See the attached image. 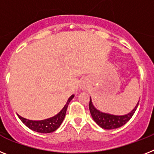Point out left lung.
I'll use <instances>...</instances> for the list:
<instances>
[{"mask_svg":"<svg viewBox=\"0 0 154 154\" xmlns=\"http://www.w3.org/2000/svg\"><path fill=\"white\" fill-rule=\"evenodd\" d=\"M138 105L139 102L137 103L134 109L131 112H129V114L121 116L106 114V113H103V112L97 110L92 105L91 100H90V102H89V109H90L91 115L93 119L97 125L105 129H113L119 128L125 125L127 122H129L131 118L133 117Z\"/></svg>","mask_w":154,"mask_h":154,"instance_id":"left-lung-1","label":"left lung"}]
</instances>
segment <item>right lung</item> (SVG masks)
I'll list each match as a JSON object with an SVG mask.
<instances>
[{"label": "right lung", "instance_id": "add662e5", "mask_svg": "<svg viewBox=\"0 0 154 154\" xmlns=\"http://www.w3.org/2000/svg\"><path fill=\"white\" fill-rule=\"evenodd\" d=\"M73 97H74V95L70 96L66 104L65 105V106L63 107V109L59 112L57 116H53V117L50 118V119L41 120V121H32V120L26 119L25 118H22L19 115H18V116L21 119V121L28 128H29L32 130L41 133H53V132H54V131H56L58 129L60 125L63 122V121L64 117L66 116V109H67L68 105H69V101L73 99Z\"/></svg>", "mask_w": 154, "mask_h": 154}]
</instances>
